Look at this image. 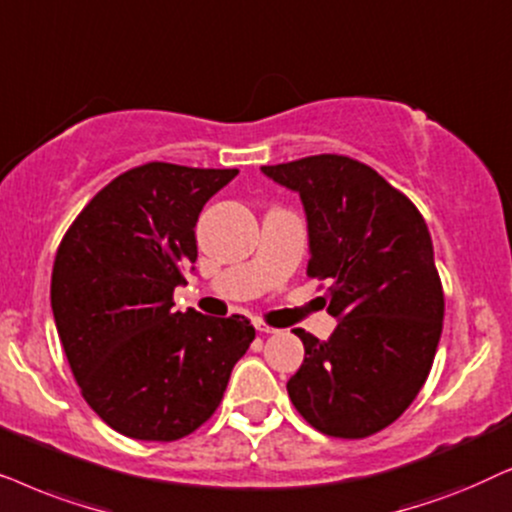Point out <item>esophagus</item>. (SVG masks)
<instances>
[{"label": "esophagus", "instance_id": "esophagus-1", "mask_svg": "<svg viewBox=\"0 0 512 512\" xmlns=\"http://www.w3.org/2000/svg\"><path fill=\"white\" fill-rule=\"evenodd\" d=\"M255 327H257V332H262V335H276V327H271V325H267V323H262V320H257L255 323Z\"/></svg>", "mask_w": 512, "mask_h": 512}]
</instances>
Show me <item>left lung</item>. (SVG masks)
Listing matches in <instances>:
<instances>
[{"label":"left lung","instance_id":"obj_1","mask_svg":"<svg viewBox=\"0 0 512 512\" xmlns=\"http://www.w3.org/2000/svg\"><path fill=\"white\" fill-rule=\"evenodd\" d=\"M304 203L311 260L330 281L327 342L302 327L304 363L288 381L295 410L330 438L360 440L391 426L431 372L445 295L424 217L377 170L318 154L262 166Z\"/></svg>","mask_w":512,"mask_h":512}]
</instances>
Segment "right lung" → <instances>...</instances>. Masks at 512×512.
Returning <instances> with one entry per match:
<instances>
[{
    "mask_svg": "<svg viewBox=\"0 0 512 512\" xmlns=\"http://www.w3.org/2000/svg\"><path fill=\"white\" fill-rule=\"evenodd\" d=\"M236 168L152 161L102 187L58 245L51 309L91 410L135 440L173 442L206 424L255 339L245 316L173 311L196 262V222Z\"/></svg>",
    "mask_w": 512,
    "mask_h": 512,
    "instance_id": "right-lung-1",
    "label": "right lung"
}]
</instances>
